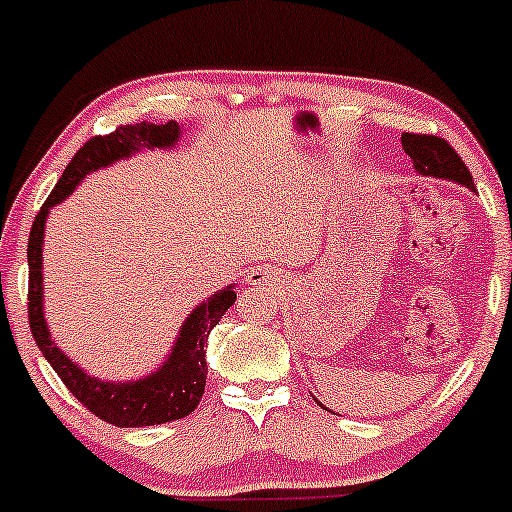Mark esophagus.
<instances>
[{
    "label": "esophagus",
    "instance_id": "esophagus-1",
    "mask_svg": "<svg viewBox=\"0 0 512 512\" xmlns=\"http://www.w3.org/2000/svg\"><path fill=\"white\" fill-rule=\"evenodd\" d=\"M245 282L247 285H255V287H272L277 282V277L270 267L257 265V267H252V270H247Z\"/></svg>",
    "mask_w": 512,
    "mask_h": 512
}]
</instances>
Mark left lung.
<instances>
[{"instance_id":"left-lung-1","label":"left lung","mask_w":512,"mask_h":512,"mask_svg":"<svg viewBox=\"0 0 512 512\" xmlns=\"http://www.w3.org/2000/svg\"><path fill=\"white\" fill-rule=\"evenodd\" d=\"M406 156L411 158L414 168L421 175L453 180L458 185H466L473 190V175L466 168L461 156L438 136H421V133H404L401 136Z\"/></svg>"}]
</instances>
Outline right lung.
I'll return each instance as SVG.
<instances>
[{
  "label": "right lung",
  "mask_w": 512,
  "mask_h": 512,
  "mask_svg": "<svg viewBox=\"0 0 512 512\" xmlns=\"http://www.w3.org/2000/svg\"><path fill=\"white\" fill-rule=\"evenodd\" d=\"M180 136H183V128L178 126V121H141L133 123V126H118L108 136L91 138L66 165L64 175L51 190L46 203L41 205L32 232H29V327H32L36 347L41 349L51 369L59 374L66 389L91 414L118 428L156 426V423L185 418L198 409L205 391V379H208V361H205L208 337L227 309L235 304V285H227L220 292L210 294L185 317L173 349L156 371L131 381L98 379V376H91L84 366L76 364L71 356H66V352H61L51 339V329L44 317V275H41V270H44V257H41L44 227L49 210L64 203L86 175L108 168L123 158H131L138 151H156V148L168 151V148L178 146Z\"/></svg>",
  "instance_id": "obj_1"
}]
</instances>
